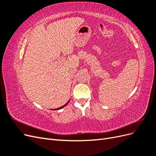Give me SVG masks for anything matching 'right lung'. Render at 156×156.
<instances>
[{
	"instance_id": "obj_1",
	"label": "right lung",
	"mask_w": 156,
	"mask_h": 156,
	"mask_svg": "<svg viewBox=\"0 0 156 156\" xmlns=\"http://www.w3.org/2000/svg\"><path fill=\"white\" fill-rule=\"evenodd\" d=\"M69 100L66 103V104L64 105H63V106H62V107H59V108H55V109H54V110H59V109H61V108H62L63 107H64L65 106H66L68 104V103H69Z\"/></svg>"
}]
</instances>
